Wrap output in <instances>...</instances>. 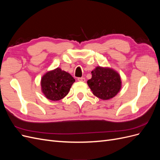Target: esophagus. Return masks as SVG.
I'll list each match as a JSON object with an SVG mask.
<instances>
[{
    "label": "esophagus",
    "instance_id": "1",
    "mask_svg": "<svg viewBox=\"0 0 160 160\" xmlns=\"http://www.w3.org/2000/svg\"><path fill=\"white\" fill-rule=\"evenodd\" d=\"M77 80H78L79 81H81V82L85 81V79L84 78V77H78V78H77Z\"/></svg>",
    "mask_w": 160,
    "mask_h": 160
}]
</instances>
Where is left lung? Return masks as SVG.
<instances>
[{"label":"left lung","mask_w":160,"mask_h":160,"mask_svg":"<svg viewBox=\"0 0 160 160\" xmlns=\"http://www.w3.org/2000/svg\"><path fill=\"white\" fill-rule=\"evenodd\" d=\"M92 77L88 84L98 98L107 100L113 98L121 89L120 76L113 69L97 67L91 72Z\"/></svg>","instance_id":"obj_1"}]
</instances>
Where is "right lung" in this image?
<instances>
[{
	"mask_svg": "<svg viewBox=\"0 0 160 160\" xmlns=\"http://www.w3.org/2000/svg\"><path fill=\"white\" fill-rule=\"evenodd\" d=\"M74 82V78L69 73L57 68L42 77V91L47 99L59 101L68 94Z\"/></svg>",
	"mask_w": 160,
	"mask_h": 160,
	"instance_id": "add662e5",
	"label": "right lung"
}]
</instances>
